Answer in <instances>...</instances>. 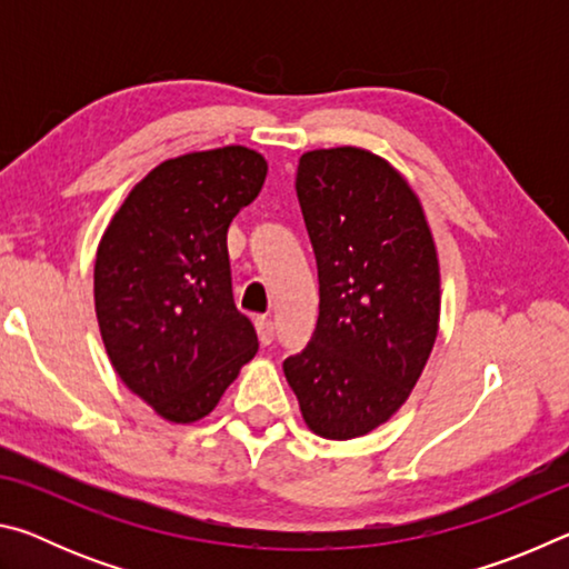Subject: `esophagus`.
Segmentation results:
<instances>
[{
	"label": "esophagus",
	"instance_id": "esophagus-1",
	"mask_svg": "<svg viewBox=\"0 0 569 569\" xmlns=\"http://www.w3.org/2000/svg\"><path fill=\"white\" fill-rule=\"evenodd\" d=\"M256 329H258V339H261L263 346L273 343V339H276V323L268 319V316H261V319H256Z\"/></svg>",
	"mask_w": 569,
	"mask_h": 569
}]
</instances>
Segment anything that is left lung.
<instances>
[{
	"label": "left lung",
	"instance_id": "8db88e82",
	"mask_svg": "<svg viewBox=\"0 0 569 569\" xmlns=\"http://www.w3.org/2000/svg\"><path fill=\"white\" fill-rule=\"evenodd\" d=\"M296 192L319 268V321L283 373L308 427L369 435L419 381L439 329V261L419 198L387 160L311 150Z\"/></svg>",
	"mask_w": 569,
	"mask_h": 569
}]
</instances>
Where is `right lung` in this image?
Returning <instances> with one entry per match:
<instances>
[{
    "instance_id": "obj_1",
    "label": "right lung",
    "mask_w": 569,
    "mask_h": 569,
    "mask_svg": "<svg viewBox=\"0 0 569 569\" xmlns=\"http://www.w3.org/2000/svg\"><path fill=\"white\" fill-rule=\"evenodd\" d=\"M268 166L228 146L166 160L104 230L94 311L124 387L162 419H203L258 351L233 301L228 226L258 198Z\"/></svg>"
}]
</instances>
